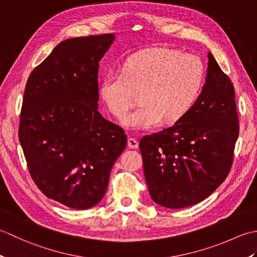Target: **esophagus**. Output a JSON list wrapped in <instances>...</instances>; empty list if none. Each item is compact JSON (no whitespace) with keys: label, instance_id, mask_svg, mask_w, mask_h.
I'll return each instance as SVG.
<instances>
[{"label":"esophagus","instance_id":"obj_1","mask_svg":"<svg viewBox=\"0 0 257 257\" xmlns=\"http://www.w3.org/2000/svg\"><path fill=\"white\" fill-rule=\"evenodd\" d=\"M138 146H139V143L135 138H132V137L128 138V147H129V148L136 149V148H138Z\"/></svg>","mask_w":257,"mask_h":257}]
</instances>
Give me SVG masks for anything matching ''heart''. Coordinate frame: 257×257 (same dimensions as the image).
<instances>
[{"label":"heart","instance_id":"b5f03b06","mask_svg":"<svg viewBox=\"0 0 257 257\" xmlns=\"http://www.w3.org/2000/svg\"><path fill=\"white\" fill-rule=\"evenodd\" d=\"M205 66L193 54L151 47L130 56L121 73H109L99 85V96L112 116L121 118L138 99L140 105L122 120L130 128H151L161 120L176 122L198 100Z\"/></svg>","mask_w":257,"mask_h":257}]
</instances>
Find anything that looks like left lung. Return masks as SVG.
Returning a JSON list of instances; mask_svg holds the SVG:
<instances>
[{"mask_svg": "<svg viewBox=\"0 0 257 257\" xmlns=\"http://www.w3.org/2000/svg\"><path fill=\"white\" fill-rule=\"evenodd\" d=\"M207 66L192 109L139 143L151 199L169 209L206 199L226 179L233 163L239 132L235 90L211 53Z\"/></svg>", "mask_w": 257, "mask_h": 257, "instance_id": "left-lung-1", "label": "left lung"}]
</instances>
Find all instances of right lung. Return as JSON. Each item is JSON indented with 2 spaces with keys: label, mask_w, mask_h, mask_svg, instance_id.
Wrapping results in <instances>:
<instances>
[{
  "label": "right lung",
  "mask_w": 257,
  "mask_h": 257,
  "mask_svg": "<svg viewBox=\"0 0 257 257\" xmlns=\"http://www.w3.org/2000/svg\"><path fill=\"white\" fill-rule=\"evenodd\" d=\"M113 40L101 34L59 43L25 86L19 139L31 177L47 198L76 210L100 202L127 146L123 129L97 110L99 62Z\"/></svg>",
  "instance_id": "add662e5"
}]
</instances>
